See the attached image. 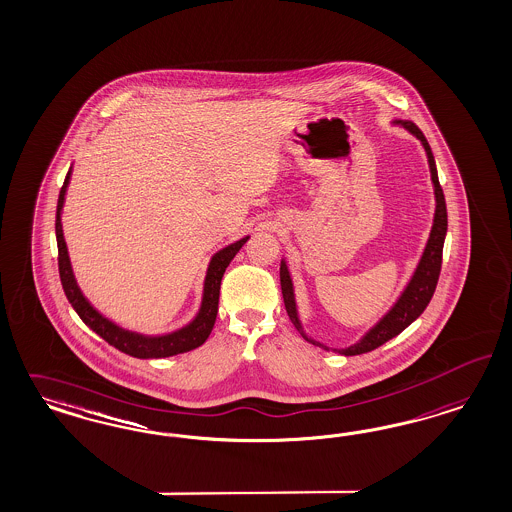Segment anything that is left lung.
<instances>
[{"label": "left lung", "instance_id": "left-lung-1", "mask_svg": "<svg viewBox=\"0 0 512 512\" xmlns=\"http://www.w3.org/2000/svg\"><path fill=\"white\" fill-rule=\"evenodd\" d=\"M399 126H403L408 130L412 136H416L418 140L422 141L423 149L427 153V162H429V170H431V181H433V189H435V217H433V227L429 232V240L423 249L422 259L416 266L410 282L406 283L401 297L397 302L391 306L388 314L380 319L372 329H369L365 336L355 342L350 348H342L338 350L335 348L333 352L340 353V355H359V353L372 352L378 346L386 344L393 336L403 333L406 327L414 321V319L422 316L423 310L427 308L429 300L435 293V287L439 282V274H441L442 265V246H444V238H446V229H448V215H446V202H444V193H442L441 183H439V176H437V166H435V159L431 153V147L425 140L422 130L410 121H393ZM280 282H282V295L283 302H285V310L289 314V319L293 321V325L300 331V335L304 336V340L316 344L323 350H329L327 346L319 344L314 338L304 333V327L300 323L299 308H297V300H295V287H293V280L289 274V268L285 259H282L280 265Z\"/></svg>", "mask_w": 512, "mask_h": 512}]
</instances>
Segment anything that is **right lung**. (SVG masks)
Returning <instances> with one entry per match:
<instances>
[{"label":"right lung","instance_id":"obj_1","mask_svg":"<svg viewBox=\"0 0 512 512\" xmlns=\"http://www.w3.org/2000/svg\"><path fill=\"white\" fill-rule=\"evenodd\" d=\"M71 168L66 176V181L60 189L58 196V206H56V244H58V270H60V282L64 287V293L70 300L73 310L83 319V323L90 327L96 335L102 336L106 342H109L113 348L128 353L138 359H160V357H170L177 353L191 352L194 348L202 346L208 336L212 333L215 318H217V306H219V289H221V280L223 274L234 259V255L242 249V246L249 240V236L240 238L238 242L230 246L219 249L208 265L206 280H204V291H202V302L198 308V314L194 316L191 323L185 327L166 333V335L147 336L141 333H134L119 327L111 319L102 316L83 291L79 289L77 280L71 270L70 255H68V246L64 240V230H62V208L66 200V191L70 185Z\"/></svg>","mask_w":512,"mask_h":512}]
</instances>
